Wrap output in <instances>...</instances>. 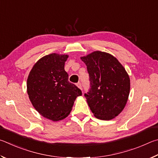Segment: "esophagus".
<instances>
[{
	"mask_svg": "<svg viewBox=\"0 0 158 158\" xmlns=\"http://www.w3.org/2000/svg\"><path fill=\"white\" fill-rule=\"evenodd\" d=\"M76 85L77 87H78V88H80V89H82V84H81V82H77V83L76 84Z\"/></svg>",
	"mask_w": 158,
	"mask_h": 158,
	"instance_id": "1",
	"label": "esophagus"
}]
</instances>
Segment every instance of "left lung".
<instances>
[{
    "label": "left lung",
    "instance_id": "left-lung-1",
    "mask_svg": "<svg viewBox=\"0 0 158 158\" xmlns=\"http://www.w3.org/2000/svg\"><path fill=\"white\" fill-rule=\"evenodd\" d=\"M81 58L89 76L90 88L85 96L90 110L99 119H112L128 101V74L117 58L107 52L94 51Z\"/></svg>",
    "mask_w": 158,
    "mask_h": 158
}]
</instances>
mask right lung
<instances>
[{
  "label": "right lung",
  "instance_id": "right-lung-1",
  "mask_svg": "<svg viewBox=\"0 0 158 158\" xmlns=\"http://www.w3.org/2000/svg\"><path fill=\"white\" fill-rule=\"evenodd\" d=\"M69 55L52 53L39 60L27 80V92L35 110L53 121L69 114L81 90L69 81L64 64Z\"/></svg>",
  "mask_w": 158,
  "mask_h": 158
}]
</instances>
